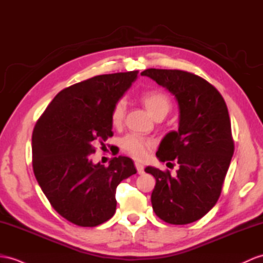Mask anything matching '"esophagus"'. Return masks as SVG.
Masks as SVG:
<instances>
[{
  "label": "esophagus",
  "mask_w": 263,
  "mask_h": 263,
  "mask_svg": "<svg viewBox=\"0 0 263 263\" xmlns=\"http://www.w3.org/2000/svg\"><path fill=\"white\" fill-rule=\"evenodd\" d=\"M135 166H136V170L138 172V174H143V173H144V165L142 163L136 162Z\"/></svg>",
  "instance_id": "34e87169"
}]
</instances>
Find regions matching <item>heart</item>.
Segmentation results:
<instances>
[{"label": "heart", "mask_w": 263, "mask_h": 263, "mask_svg": "<svg viewBox=\"0 0 263 263\" xmlns=\"http://www.w3.org/2000/svg\"><path fill=\"white\" fill-rule=\"evenodd\" d=\"M142 101L153 117H156L158 114H167L171 108V101L167 96L158 90L146 91L142 95ZM126 114V101L119 99L114 105L110 114L111 124L115 127H119L123 124ZM154 140L138 135V134H129L123 138L121 146L124 151L130 156L137 159H144L148 155L153 148Z\"/></svg>", "instance_id": "1"}]
</instances>
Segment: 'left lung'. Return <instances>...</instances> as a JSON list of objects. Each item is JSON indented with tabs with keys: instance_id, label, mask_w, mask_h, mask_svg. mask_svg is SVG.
Listing matches in <instances>:
<instances>
[{
	"instance_id": "obj_1",
	"label": "left lung",
	"mask_w": 263,
	"mask_h": 263,
	"mask_svg": "<svg viewBox=\"0 0 263 263\" xmlns=\"http://www.w3.org/2000/svg\"><path fill=\"white\" fill-rule=\"evenodd\" d=\"M140 74L174 96L180 112L178 129L166 134L156 153L161 162L175 159L177 175L145 168L156 180L153 210L171 224L195 222L219 200L234 152L226 101L211 83L191 72L147 69Z\"/></svg>"
}]
</instances>
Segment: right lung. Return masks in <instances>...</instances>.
I'll return each mask as SVG.
<instances>
[{
    "mask_svg": "<svg viewBox=\"0 0 263 263\" xmlns=\"http://www.w3.org/2000/svg\"><path fill=\"white\" fill-rule=\"evenodd\" d=\"M138 71L96 76L63 89L32 134L33 172L52 208L79 227H97L116 212L118 184L136 174L129 157L93 164L95 145L112 136L114 105Z\"/></svg>",
    "mask_w": 263,
    "mask_h": 263,
    "instance_id": "right-lung-1",
    "label": "right lung"
}]
</instances>
